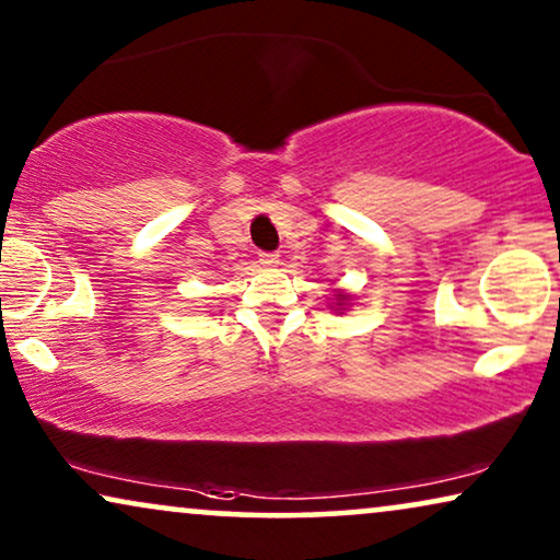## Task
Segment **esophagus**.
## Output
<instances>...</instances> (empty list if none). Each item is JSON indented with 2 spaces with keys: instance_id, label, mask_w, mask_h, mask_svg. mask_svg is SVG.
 I'll list each match as a JSON object with an SVG mask.
<instances>
[{
  "instance_id": "esophagus-1",
  "label": "esophagus",
  "mask_w": 560,
  "mask_h": 560,
  "mask_svg": "<svg viewBox=\"0 0 560 560\" xmlns=\"http://www.w3.org/2000/svg\"><path fill=\"white\" fill-rule=\"evenodd\" d=\"M258 260L264 266H276V264H279V256H276V253H260Z\"/></svg>"
}]
</instances>
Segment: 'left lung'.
Instances as JSON below:
<instances>
[{
	"label": "left lung",
	"instance_id": "obj_1",
	"mask_svg": "<svg viewBox=\"0 0 560 560\" xmlns=\"http://www.w3.org/2000/svg\"><path fill=\"white\" fill-rule=\"evenodd\" d=\"M349 300H351V296L346 294V292H336V302H332V304H336L338 313H341V310H346V304H349Z\"/></svg>",
	"mask_w": 560,
	"mask_h": 560
}]
</instances>
